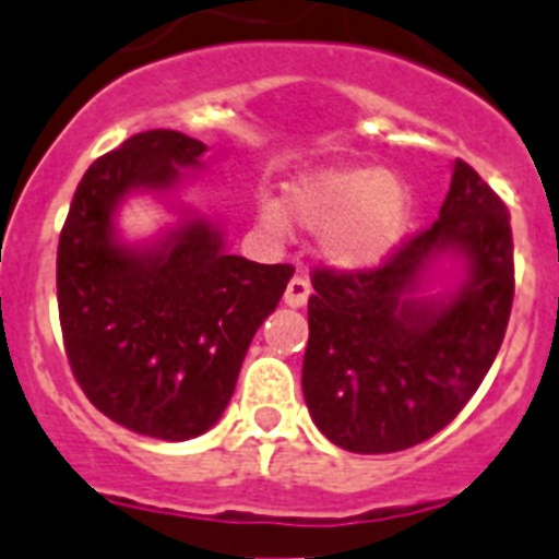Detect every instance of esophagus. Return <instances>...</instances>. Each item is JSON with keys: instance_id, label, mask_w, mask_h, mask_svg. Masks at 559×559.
I'll return each mask as SVG.
<instances>
[{"instance_id": "1", "label": "esophagus", "mask_w": 559, "mask_h": 559, "mask_svg": "<svg viewBox=\"0 0 559 559\" xmlns=\"http://www.w3.org/2000/svg\"><path fill=\"white\" fill-rule=\"evenodd\" d=\"M309 295H312V284H309L307 275H293V281L286 284V293H284V300L286 307H304L309 300Z\"/></svg>"}]
</instances>
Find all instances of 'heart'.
<instances>
[{
    "instance_id": "b5f03b06",
    "label": "heart",
    "mask_w": 559,
    "mask_h": 559,
    "mask_svg": "<svg viewBox=\"0 0 559 559\" xmlns=\"http://www.w3.org/2000/svg\"><path fill=\"white\" fill-rule=\"evenodd\" d=\"M411 188L377 165H326L286 191V213L300 227H323L326 259L346 270L380 264L396 250L411 225ZM270 233L286 227L278 207L261 211Z\"/></svg>"
}]
</instances>
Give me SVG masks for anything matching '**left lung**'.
<instances>
[{"instance_id": "left-lung-1", "label": "left lung", "mask_w": 559, "mask_h": 559, "mask_svg": "<svg viewBox=\"0 0 559 559\" xmlns=\"http://www.w3.org/2000/svg\"><path fill=\"white\" fill-rule=\"evenodd\" d=\"M444 249L468 261L448 301L414 299ZM304 400L320 433L352 453H396L448 427L487 377L514 298L509 211L473 165L455 159L439 219L380 266H314Z\"/></svg>"}]
</instances>
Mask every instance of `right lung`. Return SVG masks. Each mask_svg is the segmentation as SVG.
I'll return each mask as SVG.
<instances>
[{"instance_id":"add662e5","label":"right lung","mask_w":559,"mask_h":559,"mask_svg":"<svg viewBox=\"0 0 559 559\" xmlns=\"http://www.w3.org/2000/svg\"><path fill=\"white\" fill-rule=\"evenodd\" d=\"M202 154L205 143L171 129L134 134L86 168L58 239L72 377L111 421L165 441L202 436L225 414L252 334L295 273L227 255L205 219L182 222L152 250L115 241L120 199L171 188Z\"/></svg>"}]
</instances>
